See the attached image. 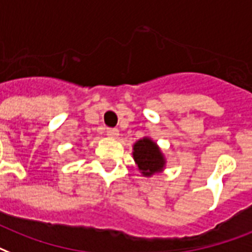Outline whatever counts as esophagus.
Listing matches in <instances>:
<instances>
[{
  "label": "esophagus",
  "instance_id": "esophagus-1",
  "mask_svg": "<svg viewBox=\"0 0 252 252\" xmlns=\"http://www.w3.org/2000/svg\"><path fill=\"white\" fill-rule=\"evenodd\" d=\"M106 134H108L109 138H113V139H116V138H118V135H120V131H118L117 128H108Z\"/></svg>",
  "mask_w": 252,
  "mask_h": 252
}]
</instances>
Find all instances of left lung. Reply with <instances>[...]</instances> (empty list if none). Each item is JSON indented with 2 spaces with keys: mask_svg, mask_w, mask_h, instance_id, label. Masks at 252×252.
Masks as SVG:
<instances>
[{
  "mask_svg": "<svg viewBox=\"0 0 252 252\" xmlns=\"http://www.w3.org/2000/svg\"><path fill=\"white\" fill-rule=\"evenodd\" d=\"M132 158L138 171L144 177H153L165 169L167 159L161 148L150 136H143L132 144Z\"/></svg>",
  "mask_w": 252,
  "mask_h": 252,
  "instance_id": "obj_1",
  "label": "left lung"
}]
</instances>
